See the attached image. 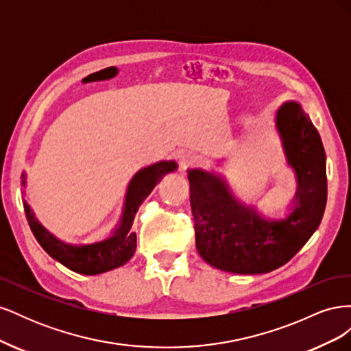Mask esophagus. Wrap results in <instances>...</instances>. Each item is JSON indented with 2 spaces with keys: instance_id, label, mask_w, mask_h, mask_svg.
<instances>
[{
  "instance_id": "34e87169",
  "label": "esophagus",
  "mask_w": 351,
  "mask_h": 351,
  "mask_svg": "<svg viewBox=\"0 0 351 351\" xmlns=\"http://www.w3.org/2000/svg\"><path fill=\"white\" fill-rule=\"evenodd\" d=\"M178 158H180V165H182L183 169H186L190 165H193L197 161L196 154L193 151H189V149H184L180 152Z\"/></svg>"
}]
</instances>
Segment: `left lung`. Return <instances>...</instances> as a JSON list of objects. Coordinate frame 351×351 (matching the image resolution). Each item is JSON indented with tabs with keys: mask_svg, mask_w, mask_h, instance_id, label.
<instances>
[{
	"mask_svg": "<svg viewBox=\"0 0 351 351\" xmlns=\"http://www.w3.org/2000/svg\"><path fill=\"white\" fill-rule=\"evenodd\" d=\"M275 130L297 183L282 218L265 217L256 205L239 199L224 176L187 169L196 249L210 267L243 275L271 272L289 262L321 224L326 205L321 136L295 101L275 114Z\"/></svg>",
	"mask_w": 351,
	"mask_h": 351,
	"instance_id": "8db88e82",
	"label": "left lung"
}]
</instances>
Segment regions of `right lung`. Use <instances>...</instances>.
Returning <instances> with one entry per match:
<instances>
[{"instance_id":"1","label":"right lung","mask_w":351,"mask_h":351,"mask_svg":"<svg viewBox=\"0 0 351 351\" xmlns=\"http://www.w3.org/2000/svg\"><path fill=\"white\" fill-rule=\"evenodd\" d=\"M177 162L158 161L141 168L127 184L121 217L108 236L90 243H69L52 234L36 218L34 209L23 199L25 214L35 239L52 259L66 268L84 275H98L123 267L136 250V232L132 230L133 219L142 202L151 195L155 186L168 173H174ZM26 173L22 174V187L26 189ZM23 195L25 190H23Z\"/></svg>"}]
</instances>
